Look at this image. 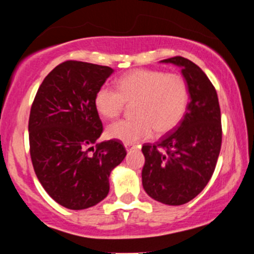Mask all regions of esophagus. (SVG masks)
Returning a JSON list of instances; mask_svg holds the SVG:
<instances>
[{
	"label": "esophagus",
	"instance_id": "esophagus-1",
	"mask_svg": "<svg viewBox=\"0 0 254 254\" xmlns=\"http://www.w3.org/2000/svg\"><path fill=\"white\" fill-rule=\"evenodd\" d=\"M124 147L127 148V149H130V148L135 147V144H132V143H124Z\"/></svg>",
	"mask_w": 254,
	"mask_h": 254
}]
</instances>
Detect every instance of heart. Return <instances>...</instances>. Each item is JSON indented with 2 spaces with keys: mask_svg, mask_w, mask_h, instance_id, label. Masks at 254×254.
Listing matches in <instances>:
<instances>
[{
  "mask_svg": "<svg viewBox=\"0 0 254 254\" xmlns=\"http://www.w3.org/2000/svg\"><path fill=\"white\" fill-rule=\"evenodd\" d=\"M117 89L100 87L95 93L94 106L101 117H118L125 104L135 103L132 116L110 124L107 137L124 143L149 138L155 131L164 135L182 122L190 101L186 80L179 74L137 69L117 80Z\"/></svg>",
  "mask_w": 254,
  "mask_h": 254,
  "instance_id": "heart-1",
  "label": "heart"
}]
</instances>
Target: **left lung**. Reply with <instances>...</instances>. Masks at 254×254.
Returning a JSON list of instances; mask_svg holds the SVG:
<instances>
[{
    "instance_id": "8db88e82",
    "label": "left lung",
    "mask_w": 254,
    "mask_h": 254,
    "mask_svg": "<svg viewBox=\"0 0 254 254\" xmlns=\"http://www.w3.org/2000/svg\"><path fill=\"white\" fill-rule=\"evenodd\" d=\"M161 63L182 69L190 101L178 127L160 142L142 147V185L157 202L182 205L203 191L216 167L222 143L221 111L216 89L199 66L180 56Z\"/></svg>"
}]
</instances>
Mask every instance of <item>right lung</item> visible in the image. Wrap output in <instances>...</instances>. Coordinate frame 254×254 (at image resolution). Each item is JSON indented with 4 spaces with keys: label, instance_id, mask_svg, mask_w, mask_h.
I'll list each match as a JSON object with an SVG mask.
<instances>
[{
    "label": "right lung",
    "instance_id": "add662e5",
    "mask_svg": "<svg viewBox=\"0 0 254 254\" xmlns=\"http://www.w3.org/2000/svg\"><path fill=\"white\" fill-rule=\"evenodd\" d=\"M112 72L110 66L66 61L44 78L32 104L34 172L49 196L71 210L101 202L109 194L111 172L127 155L117 139L98 142L103 123L94 97Z\"/></svg>",
    "mask_w": 254,
    "mask_h": 254
}]
</instances>
